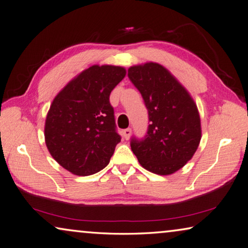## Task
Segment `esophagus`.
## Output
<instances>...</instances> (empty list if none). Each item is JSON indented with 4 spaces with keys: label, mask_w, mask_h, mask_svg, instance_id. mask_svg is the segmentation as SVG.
I'll return each mask as SVG.
<instances>
[{
    "label": "esophagus",
    "mask_w": 248,
    "mask_h": 248,
    "mask_svg": "<svg viewBox=\"0 0 248 248\" xmlns=\"http://www.w3.org/2000/svg\"><path fill=\"white\" fill-rule=\"evenodd\" d=\"M131 134H132V129L131 128H126V129H124V131H123V136H124L125 140H128L129 137H131Z\"/></svg>",
    "instance_id": "esophagus-1"
}]
</instances>
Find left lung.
<instances>
[{
  "label": "left lung",
  "mask_w": 248,
  "mask_h": 248,
  "mask_svg": "<svg viewBox=\"0 0 248 248\" xmlns=\"http://www.w3.org/2000/svg\"><path fill=\"white\" fill-rule=\"evenodd\" d=\"M128 78L142 94L148 111L145 139H132L131 148L142 167L170 175L195 154L202 139L196 103L177 78L158 63L128 68Z\"/></svg>",
  "instance_id": "1"
}]
</instances>
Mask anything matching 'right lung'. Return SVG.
<instances>
[{
  "mask_svg": "<svg viewBox=\"0 0 248 248\" xmlns=\"http://www.w3.org/2000/svg\"><path fill=\"white\" fill-rule=\"evenodd\" d=\"M126 75L123 66L92 65L54 97L45 120V144L61 166L87 176L109 163L121 136L109 94Z\"/></svg>",
  "mask_w": 248,
  "mask_h": 248,
  "instance_id": "add662e5",
  "label": "right lung"
}]
</instances>
